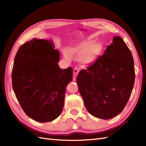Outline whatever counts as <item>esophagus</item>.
I'll list each match as a JSON object with an SVG mask.
<instances>
[{"instance_id":"1","label":"esophagus","mask_w":146,"mask_h":146,"mask_svg":"<svg viewBox=\"0 0 146 146\" xmlns=\"http://www.w3.org/2000/svg\"><path fill=\"white\" fill-rule=\"evenodd\" d=\"M79 68H76V67L74 68V70H73V81H76V77L79 73Z\"/></svg>"}]
</instances>
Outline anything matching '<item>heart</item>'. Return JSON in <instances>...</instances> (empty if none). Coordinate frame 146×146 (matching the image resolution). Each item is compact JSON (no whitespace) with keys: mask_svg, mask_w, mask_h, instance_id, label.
<instances>
[{"mask_svg":"<svg viewBox=\"0 0 146 146\" xmlns=\"http://www.w3.org/2000/svg\"><path fill=\"white\" fill-rule=\"evenodd\" d=\"M104 52V46L95 40L87 39L73 46L70 49L72 56L79 58V61L84 65H89L95 63L101 58ZM64 58L68 60L72 59V56L68 51H63Z\"/></svg>","mask_w":146,"mask_h":146,"instance_id":"heart-1","label":"heart"}]
</instances>
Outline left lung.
Listing matches in <instances>:
<instances>
[{"label": "left lung", "instance_id": "1", "mask_svg": "<svg viewBox=\"0 0 146 146\" xmlns=\"http://www.w3.org/2000/svg\"><path fill=\"white\" fill-rule=\"evenodd\" d=\"M135 77L130 50L121 37H113L104 54L87 70H82L77 77L87 111L103 119L119 114L129 100Z\"/></svg>", "mask_w": 146, "mask_h": 146}]
</instances>
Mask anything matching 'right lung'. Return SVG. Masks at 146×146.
Masks as SVG:
<instances>
[{
  "label": "right lung",
  "mask_w": 146,
  "mask_h": 146,
  "mask_svg": "<svg viewBox=\"0 0 146 146\" xmlns=\"http://www.w3.org/2000/svg\"><path fill=\"white\" fill-rule=\"evenodd\" d=\"M59 58L51 41L36 38L23 44L15 56L13 91L26 115L36 121H52L62 111L73 70L60 68Z\"/></svg>",
  "instance_id": "1"
}]
</instances>
